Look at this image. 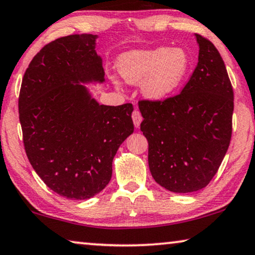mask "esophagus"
<instances>
[{
	"label": "esophagus",
	"instance_id": "1",
	"mask_svg": "<svg viewBox=\"0 0 255 255\" xmlns=\"http://www.w3.org/2000/svg\"><path fill=\"white\" fill-rule=\"evenodd\" d=\"M131 119H132V123H134V125H135V127L138 128L140 123H142L143 118H142V115H140V112L137 111V110H135L131 115Z\"/></svg>",
	"mask_w": 255,
	"mask_h": 255
}]
</instances>
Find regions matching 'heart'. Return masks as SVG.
Listing matches in <instances>:
<instances>
[{"instance_id":"obj_1","label":"heart","mask_w":255,"mask_h":255,"mask_svg":"<svg viewBox=\"0 0 255 255\" xmlns=\"http://www.w3.org/2000/svg\"><path fill=\"white\" fill-rule=\"evenodd\" d=\"M189 57L181 48L159 47L132 50L121 55L118 73L129 85H140L142 93L151 101H160L182 85L189 70ZM118 86L117 80H113Z\"/></svg>"}]
</instances>
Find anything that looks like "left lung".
I'll return each mask as SVG.
<instances>
[{
	"instance_id": "8db88e82",
	"label": "left lung",
	"mask_w": 255,
	"mask_h": 255,
	"mask_svg": "<svg viewBox=\"0 0 255 255\" xmlns=\"http://www.w3.org/2000/svg\"><path fill=\"white\" fill-rule=\"evenodd\" d=\"M196 39L198 64L181 93L165 101L138 102L151 175L176 193L210 183L233 132L234 90L225 62L210 40L199 34Z\"/></svg>"
}]
</instances>
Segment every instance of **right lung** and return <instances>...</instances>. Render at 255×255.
<instances>
[{"mask_svg":"<svg viewBox=\"0 0 255 255\" xmlns=\"http://www.w3.org/2000/svg\"><path fill=\"white\" fill-rule=\"evenodd\" d=\"M97 35L59 37L34 56L19 93V120L30 165L67 199H89L109 184L112 161L134 131L132 105H101L81 83H103Z\"/></svg>","mask_w":255,"mask_h":255,"instance_id":"right-lung-1","label":"right lung"}]
</instances>
